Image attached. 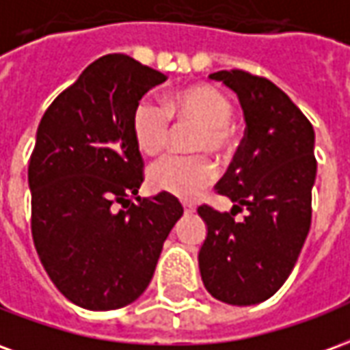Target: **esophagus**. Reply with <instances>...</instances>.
<instances>
[{
	"label": "esophagus",
	"mask_w": 350,
	"mask_h": 350,
	"mask_svg": "<svg viewBox=\"0 0 350 350\" xmlns=\"http://www.w3.org/2000/svg\"><path fill=\"white\" fill-rule=\"evenodd\" d=\"M183 209H185V213H187V215H192V213L196 211V207L192 206V204H183Z\"/></svg>",
	"instance_id": "1"
}]
</instances>
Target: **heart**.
<instances>
[{
  "mask_svg": "<svg viewBox=\"0 0 350 350\" xmlns=\"http://www.w3.org/2000/svg\"><path fill=\"white\" fill-rule=\"evenodd\" d=\"M171 116L179 124H198L192 150L225 154L230 148L232 103L221 89L200 83L173 93L167 106L150 98L141 100L133 112V137L144 154L163 150L171 137ZM152 189L179 198H192L215 179V165L207 156L167 154L148 167Z\"/></svg>",
  "mask_w": 350,
  "mask_h": 350,
  "instance_id": "1",
  "label": "heart"
}]
</instances>
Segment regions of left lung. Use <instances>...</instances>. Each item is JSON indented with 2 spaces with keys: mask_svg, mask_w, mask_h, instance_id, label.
<instances>
[{
  "mask_svg": "<svg viewBox=\"0 0 350 350\" xmlns=\"http://www.w3.org/2000/svg\"><path fill=\"white\" fill-rule=\"evenodd\" d=\"M209 79L236 93L245 137L217 183V192L234 202L230 213L198 207L207 226L198 252L200 274L215 299L247 307L280 290L307 240L317 180L314 129L267 78L221 70ZM242 208L245 219L236 221Z\"/></svg>",
  "mask_w": 350,
  "mask_h": 350,
  "instance_id": "obj_1",
  "label": "left lung"
}]
</instances>
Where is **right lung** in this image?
I'll return each mask as SVG.
<instances>
[{
  "label": "right lung",
  "instance_id": "obj_1",
  "mask_svg": "<svg viewBox=\"0 0 350 350\" xmlns=\"http://www.w3.org/2000/svg\"><path fill=\"white\" fill-rule=\"evenodd\" d=\"M163 81L127 55H105L53 100L38 127L28 165L33 245L57 290L81 308L114 310L139 299L183 215L167 192L139 196L133 112Z\"/></svg>",
  "mask_w": 350,
  "mask_h": 350
}]
</instances>
